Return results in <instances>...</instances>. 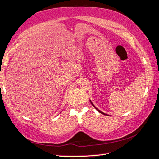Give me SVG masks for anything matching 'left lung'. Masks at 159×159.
Wrapping results in <instances>:
<instances>
[{
	"label": "left lung",
	"instance_id": "left-lung-1",
	"mask_svg": "<svg viewBox=\"0 0 159 159\" xmlns=\"http://www.w3.org/2000/svg\"><path fill=\"white\" fill-rule=\"evenodd\" d=\"M90 102H91V101H90ZM91 104H93V107H95V109H97V110H98V111H99V113H101V114H104V115H106V114H104V113H103V112H102V111H99V109H97V108H96V107H95V106H94V105H93V103H92V102H91Z\"/></svg>",
	"mask_w": 159,
	"mask_h": 159
}]
</instances>
